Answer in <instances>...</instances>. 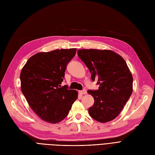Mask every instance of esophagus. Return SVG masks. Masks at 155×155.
<instances>
[{"instance_id": "obj_1", "label": "esophagus", "mask_w": 155, "mask_h": 155, "mask_svg": "<svg viewBox=\"0 0 155 155\" xmlns=\"http://www.w3.org/2000/svg\"><path fill=\"white\" fill-rule=\"evenodd\" d=\"M79 93L81 94H87V91L86 90V89H84V90L80 91Z\"/></svg>"}]
</instances>
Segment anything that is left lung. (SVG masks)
<instances>
[{
  "mask_svg": "<svg viewBox=\"0 0 155 155\" xmlns=\"http://www.w3.org/2000/svg\"><path fill=\"white\" fill-rule=\"evenodd\" d=\"M78 56L97 80V90H88L94 98L88 109L90 116L100 122L113 120L120 113L133 92V76L124 59L111 50L79 49Z\"/></svg>",
  "mask_w": 155,
  "mask_h": 155,
  "instance_id": "1",
  "label": "left lung"
}]
</instances>
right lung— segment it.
I'll return each mask as SVG.
<instances>
[{
    "label": "right lung",
    "mask_w": 155,
    "mask_h": 155,
    "mask_svg": "<svg viewBox=\"0 0 155 155\" xmlns=\"http://www.w3.org/2000/svg\"><path fill=\"white\" fill-rule=\"evenodd\" d=\"M77 49L40 52L29 58L21 73V91L29 106L43 120L51 124L67 117L78 92L61 88L68 64Z\"/></svg>",
    "instance_id": "1"
}]
</instances>
